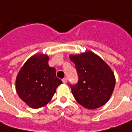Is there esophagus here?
<instances>
[{"label":"esophagus","mask_w":132,"mask_h":132,"mask_svg":"<svg viewBox=\"0 0 132 132\" xmlns=\"http://www.w3.org/2000/svg\"><path fill=\"white\" fill-rule=\"evenodd\" d=\"M62 81H63L64 84H66L67 81H68V79H67V78H64V79H62Z\"/></svg>","instance_id":"obj_1"}]
</instances>
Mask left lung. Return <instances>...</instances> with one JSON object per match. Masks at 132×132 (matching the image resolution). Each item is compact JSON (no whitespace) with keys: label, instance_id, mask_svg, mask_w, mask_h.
<instances>
[{"label":"left lung","instance_id":"8db88e82","mask_svg":"<svg viewBox=\"0 0 132 132\" xmlns=\"http://www.w3.org/2000/svg\"><path fill=\"white\" fill-rule=\"evenodd\" d=\"M79 76L78 82L70 84L76 101L89 109H95L106 104L115 86L112 70L104 60L93 52L70 55Z\"/></svg>","mask_w":132,"mask_h":132}]
</instances>
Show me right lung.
Listing matches in <instances>:
<instances>
[{
	"label": "right lung",
	"instance_id": "obj_1",
	"mask_svg": "<svg viewBox=\"0 0 132 132\" xmlns=\"http://www.w3.org/2000/svg\"><path fill=\"white\" fill-rule=\"evenodd\" d=\"M47 55H34L28 59L18 73L16 90L26 104L34 109L45 106L62 81L56 70L48 65Z\"/></svg>",
	"mask_w": 132,
	"mask_h": 132
}]
</instances>
